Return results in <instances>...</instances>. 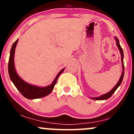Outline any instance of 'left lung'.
Masks as SVG:
<instances>
[{
    "mask_svg": "<svg viewBox=\"0 0 134 134\" xmlns=\"http://www.w3.org/2000/svg\"><path fill=\"white\" fill-rule=\"evenodd\" d=\"M114 39L116 41V46H118V49H119V52L121 53V63H122V68H123V71H122L121 73V76L120 78H119V80L118 81V82L117 83L116 85H115V87L111 90L109 92L106 93L105 94H103V95L100 96L99 97H94V98H91V99H94V100H105V99H107L109 98H110L112 96V94L115 92V91H116L117 88L119 87L122 81H123V76H124V71H125V67H124V63H123V58H124V55H123V49H122L121 47L120 46V43H119V40H118V38L116 36H115Z\"/></svg>",
    "mask_w": 134,
    "mask_h": 134,
    "instance_id": "1",
    "label": "left lung"
}]
</instances>
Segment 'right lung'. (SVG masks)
Returning a JSON list of instances; mask_svg holds the SVG:
<instances>
[{
	"instance_id": "add662e5",
	"label": "right lung",
	"mask_w": 134,
	"mask_h": 134,
	"mask_svg": "<svg viewBox=\"0 0 134 134\" xmlns=\"http://www.w3.org/2000/svg\"><path fill=\"white\" fill-rule=\"evenodd\" d=\"M18 42H19V39H17L16 41L14 42L12 47H11L9 62H8V72H9V75L11 81L13 83V84L16 87V88H17L18 91L27 99H38V98H43V97L49 95L54 88V85H55L56 81H57L58 78L61 74V73L63 72L65 68H63V69H62L61 71L59 72L55 79L54 80V81H53V83L50 85L47 86V87H39V86L33 85L26 82L24 80H22L18 75L16 69H15V63H14L15 48H16Z\"/></svg>"
}]
</instances>
